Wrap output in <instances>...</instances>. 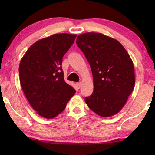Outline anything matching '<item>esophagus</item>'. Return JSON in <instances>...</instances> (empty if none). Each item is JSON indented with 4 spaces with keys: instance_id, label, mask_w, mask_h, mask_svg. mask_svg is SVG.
Wrapping results in <instances>:
<instances>
[{
    "instance_id": "1",
    "label": "esophagus",
    "mask_w": 155,
    "mask_h": 155,
    "mask_svg": "<svg viewBox=\"0 0 155 155\" xmlns=\"http://www.w3.org/2000/svg\"><path fill=\"white\" fill-rule=\"evenodd\" d=\"M77 87L78 88H80L81 87V83H77Z\"/></svg>"
}]
</instances>
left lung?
<instances>
[{
    "label": "left lung",
    "instance_id": "left-lung-1",
    "mask_svg": "<svg viewBox=\"0 0 155 155\" xmlns=\"http://www.w3.org/2000/svg\"><path fill=\"white\" fill-rule=\"evenodd\" d=\"M77 45L91 66L94 90L84 101L90 109L103 117L119 112L135 84L133 62L119 42L101 33L78 35Z\"/></svg>",
    "mask_w": 155,
    "mask_h": 155
}]
</instances>
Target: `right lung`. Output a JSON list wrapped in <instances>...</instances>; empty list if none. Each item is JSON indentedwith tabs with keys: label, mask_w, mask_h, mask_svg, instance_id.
Listing matches in <instances>:
<instances>
[{
	"label": "right lung",
	"mask_w": 155,
	"mask_h": 155,
	"mask_svg": "<svg viewBox=\"0 0 155 155\" xmlns=\"http://www.w3.org/2000/svg\"><path fill=\"white\" fill-rule=\"evenodd\" d=\"M77 35L54 34L32 45L22 58L19 78L28 103L38 114L54 118L76 91L64 80L62 58Z\"/></svg>",
	"instance_id": "obj_1"
}]
</instances>
